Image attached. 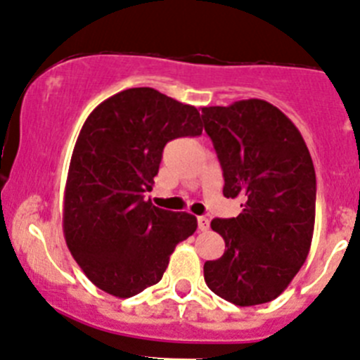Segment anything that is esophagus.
Instances as JSON below:
<instances>
[{"label":"esophagus","instance_id":"esophagus-1","mask_svg":"<svg viewBox=\"0 0 360 360\" xmlns=\"http://www.w3.org/2000/svg\"><path fill=\"white\" fill-rule=\"evenodd\" d=\"M197 226H199L200 231H206L210 228V220L206 217H197Z\"/></svg>","mask_w":360,"mask_h":360}]
</instances>
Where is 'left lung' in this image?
I'll return each instance as SVG.
<instances>
[{"instance_id":"left-lung-1","label":"left lung","mask_w":360,"mask_h":360,"mask_svg":"<svg viewBox=\"0 0 360 360\" xmlns=\"http://www.w3.org/2000/svg\"><path fill=\"white\" fill-rule=\"evenodd\" d=\"M224 174V197L242 199V213L213 219L226 242L204 264L217 296L252 307L280 296L309 257L316 220V172L296 125L265 100L202 108Z\"/></svg>"}]
</instances>
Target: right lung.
I'll return each instance as SVG.
<instances>
[{
  "mask_svg": "<svg viewBox=\"0 0 360 360\" xmlns=\"http://www.w3.org/2000/svg\"><path fill=\"white\" fill-rule=\"evenodd\" d=\"M202 132L200 115L152 87L103 100L77 138L63 228L71 255L89 280L116 297L140 294L163 278L170 255L197 229L186 212L156 208L150 192L165 145Z\"/></svg>",
  "mask_w": 360,
  "mask_h": 360,
  "instance_id": "1",
  "label": "right lung"
}]
</instances>
